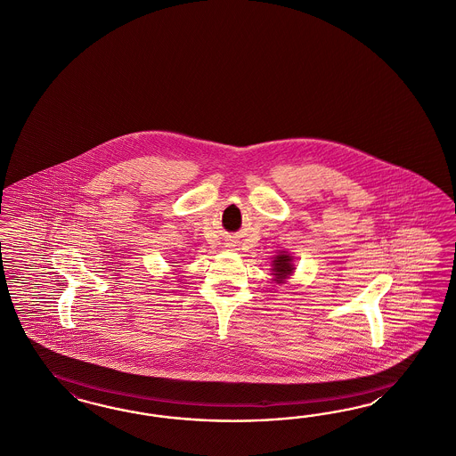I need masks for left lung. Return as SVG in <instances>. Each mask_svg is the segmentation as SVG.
Returning a JSON list of instances; mask_svg holds the SVG:
<instances>
[{
	"label": "left lung",
	"mask_w": 456,
	"mask_h": 456,
	"mask_svg": "<svg viewBox=\"0 0 456 456\" xmlns=\"http://www.w3.org/2000/svg\"><path fill=\"white\" fill-rule=\"evenodd\" d=\"M291 261H293V258L285 251H281L280 255L274 256L272 266H273L274 281L276 283H285L288 276L295 272V266H293Z\"/></svg>",
	"instance_id": "left-lung-1"
}]
</instances>
